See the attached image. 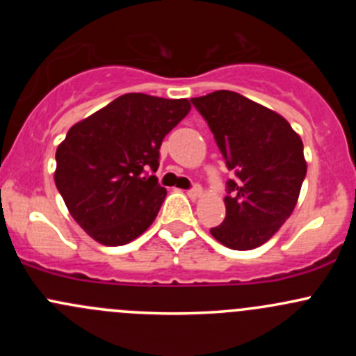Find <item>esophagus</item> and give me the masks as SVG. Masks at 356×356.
Returning a JSON list of instances; mask_svg holds the SVG:
<instances>
[{
  "instance_id": "34e87169",
  "label": "esophagus",
  "mask_w": 356,
  "mask_h": 356,
  "mask_svg": "<svg viewBox=\"0 0 356 356\" xmlns=\"http://www.w3.org/2000/svg\"><path fill=\"white\" fill-rule=\"evenodd\" d=\"M201 195H203V189H201V186H195V188L189 189V191H188V196H189V198H191V200L200 198Z\"/></svg>"
}]
</instances>
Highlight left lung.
Instances as JSON below:
<instances>
[{
    "instance_id": "1",
    "label": "left lung",
    "mask_w": 356,
    "mask_h": 356,
    "mask_svg": "<svg viewBox=\"0 0 356 356\" xmlns=\"http://www.w3.org/2000/svg\"><path fill=\"white\" fill-rule=\"evenodd\" d=\"M208 122L236 181H229L225 218L210 229L231 250L267 243L293 213L307 175L303 141L277 111L234 91L191 98Z\"/></svg>"
}]
</instances>
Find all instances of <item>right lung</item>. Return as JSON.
Listing matches in <instances>:
<instances>
[{
  "label": "right lung",
  "mask_w": 356,
  "mask_h": 356,
  "mask_svg": "<svg viewBox=\"0 0 356 356\" xmlns=\"http://www.w3.org/2000/svg\"><path fill=\"white\" fill-rule=\"evenodd\" d=\"M191 110L189 99L127 92L72 125L56 148L55 184L74 220L105 246L134 241L167 196L160 146Z\"/></svg>",
  "instance_id": "add662e5"
}]
</instances>
